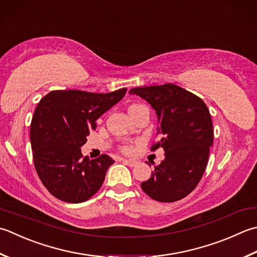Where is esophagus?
Here are the masks:
<instances>
[{
	"label": "esophagus",
	"mask_w": 257,
	"mask_h": 257,
	"mask_svg": "<svg viewBox=\"0 0 257 257\" xmlns=\"http://www.w3.org/2000/svg\"><path fill=\"white\" fill-rule=\"evenodd\" d=\"M122 163L130 166V167H135V166H137V164H138L135 159H122Z\"/></svg>",
	"instance_id": "1"
}]
</instances>
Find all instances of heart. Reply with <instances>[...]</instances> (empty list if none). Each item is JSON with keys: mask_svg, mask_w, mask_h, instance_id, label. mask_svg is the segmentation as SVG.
<instances>
[{"mask_svg": "<svg viewBox=\"0 0 257 257\" xmlns=\"http://www.w3.org/2000/svg\"><path fill=\"white\" fill-rule=\"evenodd\" d=\"M139 104H134V105H132V107H130L129 109H132V108H135V107H138ZM124 150H128V148H124Z\"/></svg>", "mask_w": 257, "mask_h": 257, "instance_id": "b5f03b06", "label": "heart"}]
</instances>
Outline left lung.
I'll list each match as a JSON object with an SVG mask.
<instances>
[{"instance_id": "1", "label": "left lung", "mask_w": 257, "mask_h": 257, "mask_svg": "<svg viewBox=\"0 0 257 257\" xmlns=\"http://www.w3.org/2000/svg\"><path fill=\"white\" fill-rule=\"evenodd\" d=\"M129 93L139 95L155 109L160 140L153 150H165L162 164L142 183L143 190L163 203L186 197L203 177L213 146L208 108L197 95L173 83L133 88Z\"/></svg>"}]
</instances>
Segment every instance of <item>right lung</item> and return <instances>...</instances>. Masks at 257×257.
I'll return each instance as SVG.
<instances>
[{"instance_id": "right-lung-1", "label": "right lung", "mask_w": 257, "mask_h": 257, "mask_svg": "<svg viewBox=\"0 0 257 257\" xmlns=\"http://www.w3.org/2000/svg\"><path fill=\"white\" fill-rule=\"evenodd\" d=\"M127 89L109 93L55 90L38 103L30 138L34 166L50 194L65 203H82L101 187L114 160L108 155L90 160L81 147L95 120L121 100Z\"/></svg>"}]
</instances>
